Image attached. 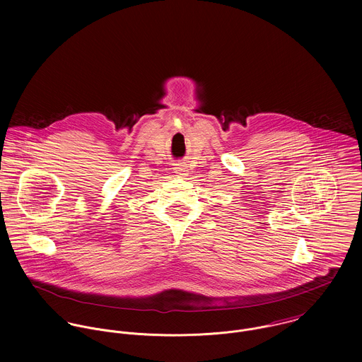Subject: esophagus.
<instances>
[{
    "label": "esophagus",
    "mask_w": 362,
    "mask_h": 362,
    "mask_svg": "<svg viewBox=\"0 0 362 362\" xmlns=\"http://www.w3.org/2000/svg\"><path fill=\"white\" fill-rule=\"evenodd\" d=\"M174 170H175L177 175H180V177H184V175H187V171H188V170H187L184 165H177Z\"/></svg>",
    "instance_id": "esophagus-1"
}]
</instances>
